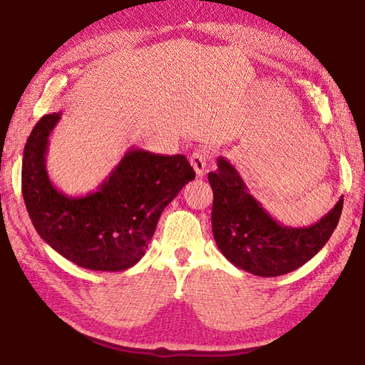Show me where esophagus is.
I'll return each instance as SVG.
<instances>
[{
	"mask_svg": "<svg viewBox=\"0 0 365 365\" xmlns=\"http://www.w3.org/2000/svg\"><path fill=\"white\" fill-rule=\"evenodd\" d=\"M210 158H212V153L208 152L207 149H197L196 152H192L190 161H191V166L195 168L197 177H202L204 175L205 169H207V165H208V161H210Z\"/></svg>",
	"mask_w": 365,
	"mask_h": 365,
	"instance_id": "1",
	"label": "esophagus"
}]
</instances>
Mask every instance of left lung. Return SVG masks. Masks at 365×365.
Here are the masks:
<instances>
[{"label": "left lung", "instance_id": "8db88e82", "mask_svg": "<svg viewBox=\"0 0 365 365\" xmlns=\"http://www.w3.org/2000/svg\"><path fill=\"white\" fill-rule=\"evenodd\" d=\"M213 190L212 229L220 251L235 267L262 277L290 273L327 245L342 213L344 197L309 227H285L255 200L230 163L220 157L208 173Z\"/></svg>", "mask_w": 365, "mask_h": 365}]
</instances>
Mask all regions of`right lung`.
Returning <instances> with one entry per match:
<instances>
[{
    "instance_id": "obj_1",
    "label": "right lung",
    "mask_w": 365,
    "mask_h": 365,
    "mask_svg": "<svg viewBox=\"0 0 365 365\" xmlns=\"http://www.w3.org/2000/svg\"><path fill=\"white\" fill-rule=\"evenodd\" d=\"M59 113L45 114L25 144L21 192L37 234L81 268L122 271L141 260L165 207L195 169L183 155L128 150L96 192L68 197L50 182L46 145Z\"/></svg>"
}]
</instances>
